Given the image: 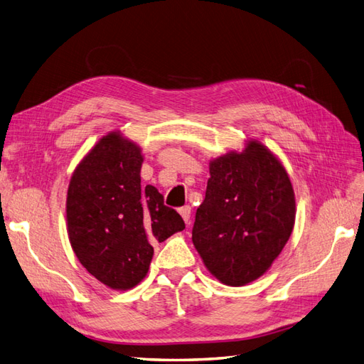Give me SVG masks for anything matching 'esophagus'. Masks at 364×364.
<instances>
[{
  "mask_svg": "<svg viewBox=\"0 0 364 364\" xmlns=\"http://www.w3.org/2000/svg\"><path fill=\"white\" fill-rule=\"evenodd\" d=\"M178 212H180V215L183 217L186 225H191V208L189 206H184Z\"/></svg>",
  "mask_w": 364,
  "mask_h": 364,
  "instance_id": "1",
  "label": "esophagus"
}]
</instances>
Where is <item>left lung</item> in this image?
<instances>
[{
	"label": "left lung",
	"instance_id": "1",
	"mask_svg": "<svg viewBox=\"0 0 364 364\" xmlns=\"http://www.w3.org/2000/svg\"><path fill=\"white\" fill-rule=\"evenodd\" d=\"M206 198L192 241L208 271L228 286L264 275L295 223V193L282 161L258 139L209 163Z\"/></svg>",
	"mask_w": 364,
	"mask_h": 364
}]
</instances>
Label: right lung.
Wrapping results in <instances>:
<instances>
[{"instance_id": "1", "label": "right lung", "mask_w": 364, "mask_h": 364, "mask_svg": "<svg viewBox=\"0 0 364 364\" xmlns=\"http://www.w3.org/2000/svg\"><path fill=\"white\" fill-rule=\"evenodd\" d=\"M139 146L114 130L101 136L70 176L66 221L70 246L100 283L127 291L147 275L154 243L184 229L154 186H141Z\"/></svg>"}]
</instances>
